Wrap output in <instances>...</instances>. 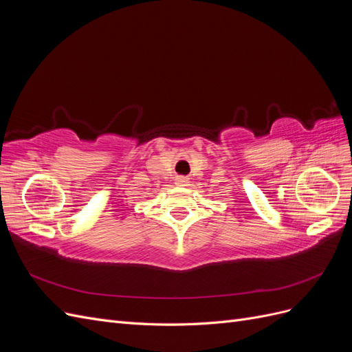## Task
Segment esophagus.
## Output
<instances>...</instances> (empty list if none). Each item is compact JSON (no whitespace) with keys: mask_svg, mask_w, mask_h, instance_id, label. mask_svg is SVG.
Returning a JSON list of instances; mask_svg holds the SVG:
<instances>
[{"mask_svg":"<svg viewBox=\"0 0 352 352\" xmlns=\"http://www.w3.org/2000/svg\"><path fill=\"white\" fill-rule=\"evenodd\" d=\"M189 184V179L185 177V176H177L176 177V185H180V186H188Z\"/></svg>","mask_w":352,"mask_h":352,"instance_id":"34e87169","label":"esophagus"}]
</instances>
